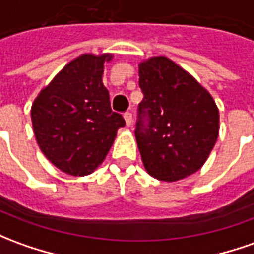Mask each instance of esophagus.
Listing matches in <instances>:
<instances>
[{
    "instance_id": "esophagus-1",
    "label": "esophagus",
    "mask_w": 254,
    "mask_h": 254,
    "mask_svg": "<svg viewBox=\"0 0 254 254\" xmlns=\"http://www.w3.org/2000/svg\"><path fill=\"white\" fill-rule=\"evenodd\" d=\"M124 118H125V124H127V127H130V125H132V122H133V117H132V114L125 113L124 114Z\"/></svg>"
}]
</instances>
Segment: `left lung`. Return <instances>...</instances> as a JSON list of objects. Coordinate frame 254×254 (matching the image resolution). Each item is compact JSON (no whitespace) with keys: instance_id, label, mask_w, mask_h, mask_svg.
<instances>
[{"instance_id":"left-lung-1","label":"left lung","mask_w":254,"mask_h":254,"mask_svg":"<svg viewBox=\"0 0 254 254\" xmlns=\"http://www.w3.org/2000/svg\"><path fill=\"white\" fill-rule=\"evenodd\" d=\"M136 141L153 178L175 182L199 171L220 132V113L211 94L170 58L158 55L139 64Z\"/></svg>"}]
</instances>
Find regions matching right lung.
<instances>
[{
	"instance_id": "add662e5",
	"label": "right lung",
	"mask_w": 254,
	"mask_h": 254,
	"mask_svg": "<svg viewBox=\"0 0 254 254\" xmlns=\"http://www.w3.org/2000/svg\"><path fill=\"white\" fill-rule=\"evenodd\" d=\"M113 54H82L66 64L34 98L33 132L43 154L62 172L84 177L104 161L122 115L113 113L103 84Z\"/></svg>"
}]
</instances>
